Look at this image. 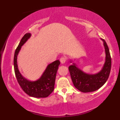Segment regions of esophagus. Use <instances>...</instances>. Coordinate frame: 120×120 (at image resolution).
Instances as JSON below:
<instances>
[{"mask_svg":"<svg viewBox=\"0 0 120 120\" xmlns=\"http://www.w3.org/2000/svg\"><path fill=\"white\" fill-rule=\"evenodd\" d=\"M66 61H67V58L65 57H61L60 58V62L62 64H64Z\"/></svg>","mask_w":120,"mask_h":120,"instance_id":"obj_1","label":"esophagus"}]
</instances>
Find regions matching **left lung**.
Returning a JSON list of instances; mask_svg holds the SVG:
<instances>
[{
  "label": "left lung",
  "instance_id": "1",
  "mask_svg": "<svg viewBox=\"0 0 120 120\" xmlns=\"http://www.w3.org/2000/svg\"><path fill=\"white\" fill-rule=\"evenodd\" d=\"M101 39L104 43L106 54L105 62L101 71L95 74H89L83 72L77 67L74 63L69 67V71L74 86L83 93L93 92L98 90L105 83L109 75L111 69V55L107 43L104 39Z\"/></svg>",
  "mask_w": 120,
  "mask_h": 120
}]
</instances>
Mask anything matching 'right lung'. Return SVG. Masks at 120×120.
<instances>
[{
  "label": "right lung",
  "instance_id": "add662e5",
  "mask_svg": "<svg viewBox=\"0 0 120 120\" xmlns=\"http://www.w3.org/2000/svg\"><path fill=\"white\" fill-rule=\"evenodd\" d=\"M31 36V34H25L21 40L16 49L14 55V70L16 77L23 91L28 95L34 98H46L54 90L56 73L60 62L59 60L49 64L41 77L35 81H30L25 79L19 71L17 57L21 46Z\"/></svg>",
  "mask_w": 120,
  "mask_h": 120
}]
</instances>
